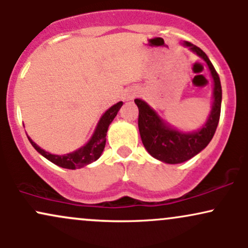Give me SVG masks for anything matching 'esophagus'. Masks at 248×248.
<instances>
[{"mask_svg":"<svg viewBox=\"0 0 248 248\" xmlns=\"http://www.w3.org/2000/svg\"><path fill=\"white\" fill-rule=\"evenodd\" d=\"M134 96H135V92H129V93H127L126 99H127V100H132Z\"/></svg>","mask_w":248,"mask_h":248,"instance_id":"34e87169","label":"esophagus"}]
</instances>
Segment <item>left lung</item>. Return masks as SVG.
Wrapping results in <instances>:
<instances>
[{"label":"left lung","mask_w":248,"mask_h":248,"mask_svg":"<svg viewBox=\"0 0 248 248\" xmlns=\"http://www.w3.org/2000/svg\"><path fill=\"white\" fill-rule=\"evenodd\" d=\"M184 45L189 46L193 52L197 53L206 62L215 81V88H213L215 101L205 126L196 133H179L167 126L146 102L140 99H135V104L139 107L138 124L142 143L153 157L170 164L186 162L202 152L212 140L220 118L221 85L217 71L203 50L190 42H186Z\"/></svg>","instance_id":"left-lung-1"}]
</instances>
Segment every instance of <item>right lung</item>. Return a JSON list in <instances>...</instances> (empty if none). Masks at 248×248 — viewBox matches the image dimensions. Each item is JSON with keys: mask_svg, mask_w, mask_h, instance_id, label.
I'll return each instance as SVG.
<instances>
[{"mask_svg": "<svg viewBox=\"0 0 248 248\" xmlns=\"http://www.w3.org/2000/svg\"><path fill=\"white\" fill-rule=\"evenodd\" d=\"M122 106V101L118 102L114 105L102 115V118L99 121L98 127H96L94 134H93L92 139L90 142L84 146L80 149L76 150V152L66 154V155H52V154L46 153L45 150H43L39 148L37 144L33 142L31 139H29L30 143L32 144V147L38 152L41 155L44 156L45 158L52 162V163L57 164V166L62 168H66V169H78V168H82L87 164L92 163L98 160L100 157L102 150H104L105 144H106V134L108 130V126L110 124V122L114 120V118L118 114L119 109Z\"/></svg>", "mask_w": 248, "mask_h": 248, "instance_id": "right-lung-1", "label": "right lung"}]
</instances>
